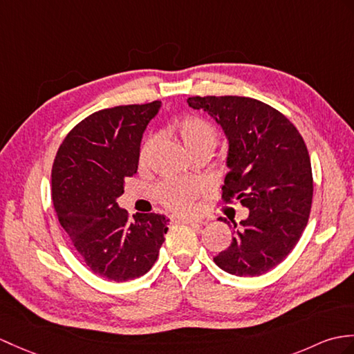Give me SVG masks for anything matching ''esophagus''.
<instances>
[{
    "mask_svg": "<svg viewBox=\"0 0 354 354\" xmlns=\"http://www.w3.org/2000/svg\"><path fill=\"white\" fill-rule=\"evenodd\" d=\"M178 221L187 225H202V221L199 218H193V217H178Z\"/></svg>",
    "mask_w": 354,
    "mask_h": 354,
    "instance_id": "1",
    "label": "esophagus"
}]
</instances>
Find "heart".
<instances>
[{
    "instance_id": "1",
    "label": "heart",
    "mask_w": 354,
    "mask_h": 354,
    "mask_svg": "<svg viewBox=\"0 0 354 354\" xmlns=\"http://www.w3.org/2000/svg\"><path fill=\"white\" fill-rule=\"evenodd\" d=\"M174 131L183 140L185 147L193 155L209 152L217 145L218 131L212 123L201 116H185L174 123ZM157 145L155 136H146L138 147V166L147 167ZM207 190V183L202 179H166L155 187V197L167 209L185 212L194 208L196 201Z\"/></svg>"
}]
</instances>
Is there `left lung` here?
<instances>
[{
    "label": "left lung",
    "instance_id": "1",
    "mask_svg": "<svg viewBox=\"0 0 354 354\" xmlns=\"http://www.w3.org/2000/svg\"><path fill=\"white\" fill-rule=\"evenodd\" d=\"M188 105L208 111L229 140V170L221 201L240 202L249 217L232 229V243L214 258L235 276H261L281 264L309 220L314 179L308 147L290 119L253 97L192 96Z\"/></svg>",
    "mask_w": 354,
    "mask_h": 354
}]
</instances>
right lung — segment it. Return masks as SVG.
<instances>
[{"label": "right lung", "instance_id": "add662e5", "mask_svg": "<svg viewBox=\"0 0 354 354\" xmlns=\"http://www.w3.org/2000/svg\"><path fill=\"white\" fill-rule=\"evenodd\" d=\"M161 101L118 105L73 127L53 164V202L73 248L95 274L114 282L143 276L158 258L169 221L147 212L129 221L116 199L137 174L143 131Z\"/></svg>", "mask_w": 354, "mask_h": 354}]
</instances>
